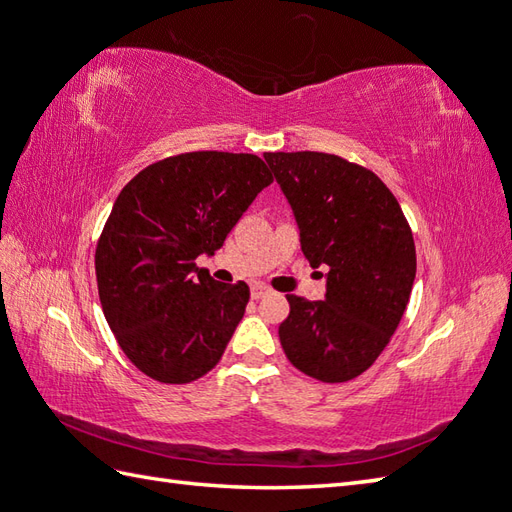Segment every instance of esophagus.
I'll return each mask as SVG.
<instances>
[{
    "instance_id": "esophagus-1",
    "label": "esophagus",
    "mask_w": 512,
    "mask_h": 512,
    "mask_svg": "<svg viewBox=\"0 0 512 512\" xmlns=\"http://www.w3.org/2000/svg\"><path fill=\"white\" fill-rule=\"evenodd\" d=\"M268 292H270V288H268V285H264V283H255L253 288H251V296H253L255 301H259L261 296H266Z\"/></svg>"
}]
</instances>
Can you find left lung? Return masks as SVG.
I'll list each match as a JSON object with an SVG mask.
<instances>
[{"label":"left lung","mask_w":512,"mask_h":512,"mask_svg":"<svg viewBox=\"0 0 512 512\" xmlns=\"http://www.w3.org/2000/svg\"><path fill=\"white\" fill-rule=\"evenodd\" d=\"M288 198L301 251L327 270L323 301L288 294L279 325L288 360L327 384L362 375L410 301L417 251L397 198L371 170L325 152H266Z\"/></svg>","instance_id":"left-lung-1"}]
</instances>
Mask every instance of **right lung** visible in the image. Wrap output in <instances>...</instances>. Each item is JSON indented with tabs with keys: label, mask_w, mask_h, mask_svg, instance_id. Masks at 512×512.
I'll return each mask as SVG.
<instances>
[{
	"label": "right lung",
	"mask_w": 512,
	"mask_h": 512,
	"mask_svg": "<svg viewBox=\"0 0 512 512\" xmlns=\"http://www.w3.org/2000/svg\"><path fill=\"white\" fill-rule=\"evenodd\" d=\"M272 174L257 154L187 152L130 181L95 248V277L111 331L141 373L189 384L209 373L251 299L244 281L220 283L213 255Z\"/></svg>",
	"instance_id": "right-lung-1"
}]
</instances>
